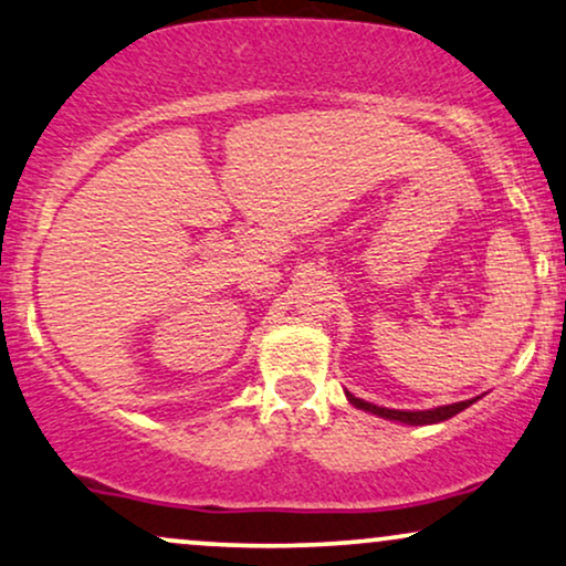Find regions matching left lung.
<instances>
[{"instance_id":"8db88e82","label":"left lung","mask_w":566,"mask_h":566,"mask_svg":"<svg viewBox=\"0 0 566 566\" xmlns=\"http://www.w3.org/2000/svg\"><path fill=\"white\" fill-rule=\"evenodd\" d=\"M347 399L353 402L355 407H360V410L366 412H374L378 418H386V420H399V423H407V426H428V423H441V420L452 418V415L462 412L464 407H470L475 402V399H464V402H454V405H443V407H436V410H386V407H376L366 402V399H357L347 391Z\"/></svg>"}]
</instances>
